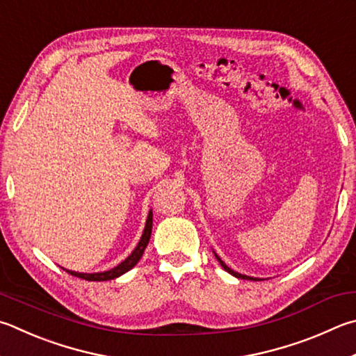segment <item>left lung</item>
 Instances as JSON below:
<instances>
[{
    "label": "left lung",
    "instance_id": "left-lung-1",
    "mask_svg": "<svg viewBox=\"0 0 356 356\" xmlns=\"http://www.w3.org/2000/svg\"><path fill=\"white\" fill-rule=\"evenodd\" d=\"M215 257L218 258V261L221 263V266H222L225 270H227L229 274H232V275L238 277V279H245V280H260V279H255V277H249V275H244V274H240V273H235V270H234V269H230V268L227 266V264H225V263L221 260V258H219L216 254H215Z\"/></svg>",
    "mask_w": 356,
    "mask_h": 356
}]
</instances>
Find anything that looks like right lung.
Segmentation results:
<instances>
[{"label": "right lung", "instance_id": "obj_1", "mask_svg": "<svg viewBox=\"0 0 356 356\" xmlns=\"http://www.w3.org/2000/svg\"><path fill=\"white\" fill-rule=\"evenodd\" d=\"M151 232H152V211H149V215H147L146 219V225H145V230H143V235H141L140 241L137 244V248L132 250V254L129 255L124 261H121L118 266H115L113 269H108L104 270V273H93V274H83V273H74V270H68L65 269L68 274L74 275V277H79V279L83 280H88V282H104V280H113L116 277L122 275L127 270H131L135 264L140 261L141 255H143V252L146 249L147 243H149V238H151Z\"/></svg>", "mask_w": 356, "mask_h": 356}]
</instances>
